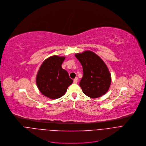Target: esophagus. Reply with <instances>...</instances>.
<instances>
[{"label":"esophagus","mask_w":146,"mask_h":146,"mask_svg":"<svg viewBox=\"0 0 146 146\" xmlns=\"http://www.w3.org/2000/svg\"><path fill=\"white\" fill-rule=\"evenodd\" d=\"M78 80V78L77 77L75 78L74 79V83H77Z\"/></svg>","instance_id":"esophagus-1"}]
</instances>
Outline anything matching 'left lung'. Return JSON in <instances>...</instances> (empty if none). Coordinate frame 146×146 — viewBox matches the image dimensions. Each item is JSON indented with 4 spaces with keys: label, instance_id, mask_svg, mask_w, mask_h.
Returning <instances> with one entry per match:
<instances>
[{
    "label": "left lung",
    "instance_id": "8db88e82",
    "mask_svg": "<svg viewBox=\"0 0 146 146\" xmlns=\"http://www.w3.org/2000/svg\"><path fill=\"white\" fill-rule=\"evenodd\" d=\"M75 57L83 67L79 85L83 93L93 98L106 94L111 84V75L101 57L90 50L75 54Z\"/></svg>",
    "mask_w": 146,
    "mask_h": 146
}]
</instances>
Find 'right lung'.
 <instances>
[{
  "label": "right lung",
  "instance_id": "1",
  "mask_svg": "<svg viewBox=\"0 0 146 146\" xmlns=\"http://www.w3.org/2000/svg\"><path fill=\"white\" fill-rule=\"evenodd\" d=\"M65 57L52 56L41 64L36 76V84L40 92L50 99L60 98L72 84L67 71L62 67Z\"/></svg>",
  "mask_w": 146,
  "mask_h": 146
}]
</instances>
